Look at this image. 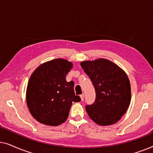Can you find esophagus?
I'll return each mask as SVG.
<instances>
[{
    "instance_id": "obj_1",
    "label": "esophagus",
    "mask_w": 153,
    "mask_h": 153,
    "mask_svg": "<svg viewBox=\"0 0 153 153\" xmlns=\"http://www.w3.org/2000/svg\"><path fill=\"white\" fill-rule=\"evenodd\" d=\"M80 97H81V101H83V100H84V94H81V95H80Z\"/></svg>"
}]
</instances>
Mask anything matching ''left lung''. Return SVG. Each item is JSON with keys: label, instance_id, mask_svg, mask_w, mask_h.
Segmentation results:
<instances>
[{"label": "left lung", "instance_id": "left-lung-1", "mask_svg": "<svg viewBox=\"0 0 153 153\" xmlns=\"http://www.w3.org/2000/svg\"><path fill=\"white\" fill-rule=\"evenodd\" d=\"M81 65L96 93L95 102L85 106L88 115L103 126L118 122L130 104V83L127 74L114 62L103 58L81 62Z\"/></svg>", "mask_w": 153, "mask_h": 153}]
</instances>
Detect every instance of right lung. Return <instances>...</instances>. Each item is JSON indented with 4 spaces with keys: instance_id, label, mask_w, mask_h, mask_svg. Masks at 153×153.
<instances>
[{
    "instance_id": "1",
    "label": "right lung",
    "mask_w": 153,
    "mask_h": 153,
    "mask_svg": "<svg viewBox=\"0 0 153 153\" xmlns=\"http://www.w3.org/2000/svg\"><path fill=\"white\" fill-rule=\"evenodd\" d=\"M72 65L71 62L58 58L41 65L30 76L27 105L38 122L50 126L62 124L68 118L72 102L81 101L75 95L74 81H66Z\"/></svg>"
}]
</instances>
